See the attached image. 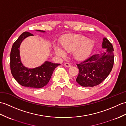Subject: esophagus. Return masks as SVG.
Returning <instances> with one entry per match:
<instances>
[{
	"label": "esophagus",
	"mask_w": 126,
	"mask_h": 126,
	"mask_svg": "<svg viewBox=\"0 0 126 126\" xmlns=\"http://www.w3.org/2000/svg\"><path fill=\"white\" fill-rule=\"evenodd\" d=\"M64 65H65V66L66 67H70L71 66V65L68 63H65V64H64Z\"/></svg>",
	"instance_id": "obj_1"
}]
</instances>
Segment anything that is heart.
Wrapping results in <instances>:
<instances>
[{"label": "heart", "instance_id": "b5f03b06", "mask_svg": "<svg viewBox=\"0 0 126 126\" xmlns=\"http://www.w3.org/2000/svg\"><path fill=\"white\" fill-rule=\"evenodd\" d=\"M60 45L64 51L73 52V56L76 60L84 61L91 54L94 42L83 35L71 34L64 35L61 40ZM62 49L58 46H54L55 53L60 57L65 56V52Z\"/></svg>", "mask_w": 126, "mask_h": 126}]
</instances>
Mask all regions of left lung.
Returning a JSON list of instances; mask_svg holds the SVG:
<instances>
[{
	"mask_svg": "<svg viewBox=\"0 0 126 126\" xmlns=\"http://www.w3.org/2000/svg\"><path fill=\"white\" fill-rule=\"evenodd\" d=\"M103 52L94 54L83 62L77 64L79 74L77 82L83 87L98 85L106 79L112 71L114 64L113 46L106 37L103 38Z\"/></svg>",
	"mask_w": 126,
	"mask_h": 126,
	"instance_id": "8db88e82",
	"label": "left lung"
}]
</instances>
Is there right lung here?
<instances>
[{"label":"right lung","instance_id":"right-lung-1","mask_svg":"<svg viewBox=\"0 0 126 126\" xmlns=\"http://www.w3.org/2000/svg\"><path fill=\"white\" fill-rule=\"evenodd\" d=\"M46 33L45 31L36 30ZM33 36L29 32H23L13 43L10 55V67L12 76L21 85L33 89H39L47 85L55 69L61 64L45 61L42 65L34 68H28L22 64L20 55V47L26 38Z\"/></svg>","mask_w":126,"mask_h":126}]
</instances>
